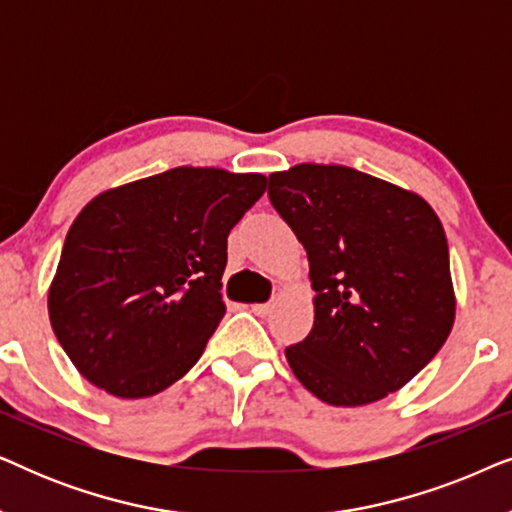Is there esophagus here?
Returning a JSON list of instances; mask_svg holds the SVG:
<instances>
[{"label": "esophagus", "instance_id": "1", "mask_svg": "<svg viewBox=\"0 0 512 512\" xmlns=\"http://www.w3.org/2000/svg\"><path fill=\"white\" fill-rule=\"evenodd\" d=\"M270 303H254V305H249V310L256 314V317H265V314L270 312Z\"/></svg>", "mask_w": 512, "mask_h": 512}]
</instances>
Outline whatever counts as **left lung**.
<instances>
[{
	"label": "left lung",
	"mask_w": 512,
	"mask_h": 512,
	"mask_svg": "<svg viewBox=\"0 0 512 512\" xmlns=\"http://www.w3.org/2000/svg\"><path fill=\"white\" fill-rule=\"evenodd\" d=\"M268 198L307 251L314 324L286 347L307 391L366 405L410 382L454 324L450 254L419 195L342 165H296Z\"/></svg>",
	"instance_id": "left-lung-1"
}]
</instances>
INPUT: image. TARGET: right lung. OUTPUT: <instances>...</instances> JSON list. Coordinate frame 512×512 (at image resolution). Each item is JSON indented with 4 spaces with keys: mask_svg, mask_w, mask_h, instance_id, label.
Returning <instances> with one entry per match:
<instances>
[{
    "mask_svg": "<svg viewBox=\"0 0 512 512\" xmlns=\"http://www.w3.org/2000/svg\"><path fill=\"white\" fill-rule=\"evenodd\" d=\"M263 193V174L174 167L81 209L48 291V317L88 382L144 398L198 363L226 314L228 235Z\"/></svg>",
    "mask_w": 512,
    "mask_h": 512,
    "instance_id": "right-lung-1",
    "label": "right lung"
}]
</instances>
